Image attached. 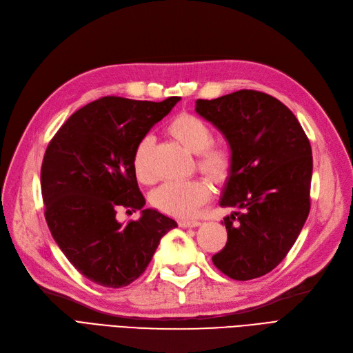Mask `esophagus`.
<instances>
[{"mask_svg":"<svg viewBox=\"0 0 353 353\" xmlns=\"http://www.w3.org/2000/svg\"><path fill=\"white\" fill-rule=\"evenodd\" d=\"M178 225H179L181 228H197V226H200L201 223L197 222V221H179Z\"/></svg>","mask_w":353,"mask_h":353,"instance_id":"34e87169","label":"esophagus"}]
</instances>
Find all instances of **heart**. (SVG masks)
Here are the masks:
<instances>
[{
    "instance_id": "1",
    "label": "heart",
    "mask_w": 353,
    "mask_h": 353,
    "mask_svg": "<svg viewBox=\"0 0 353 353\" xmlns=\"http://www.w3.org/2000/svg\"><path fill=\"white\" fill-rule=\"evenodd\" d=\"M168 134L187 150L197 154V169L216 184H225L232 175L234 154L228 145L213 141L210 125L200 117L182 112L171 119L166 127ZM154 139L148 134L139 140L132 152V169L143 184L156 179L152 166ZM210 197V188L204 181H171L165 182L152 192L150 201L165 214L187 219L194 216L200 205Z\"/></svg>"
}]
</instances>
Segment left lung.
<instances>
[{
	"instance_id": "obj_1",
	"label": "left lung",
	"mask_w": 353,
	"mask_h": 353,
	"mask_svg": "<svg viewBox=\"0 0 353 353\" xmlns=\"http://www.w3.org/2000/svg\"><path fill=\"white\" fill-rule=\"evenodd\" d=\"M196 112L225 136L234 154L221 205L228 241L213 264L230 279L272 272L292 248L310 213L311 144L296 117L273 96L238 90L196 102Z\"/></svg>"
}]
</instances>
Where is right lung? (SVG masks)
I'll return each instance as SVG.
<instances>
[{"instance_id":"obj_1","label":"right lung","mask_w":353,"mask_h":353,"mask_svg":"<svg viewBox=\"0 0 353 353\" xmlns=\"http://www.w3.org/2000/svg\"><path fill=\"white\" fill-rule=\"evenodd\" d=\"M179 99L105 96L72 114L48 144L41 169L48 228L68 261L101 286L134 282L162 236L178 226L157 210H143L131 159L139 140ZM119 210L142 216L124 225L116 219Z\"/></svg>"}]
</instances>
